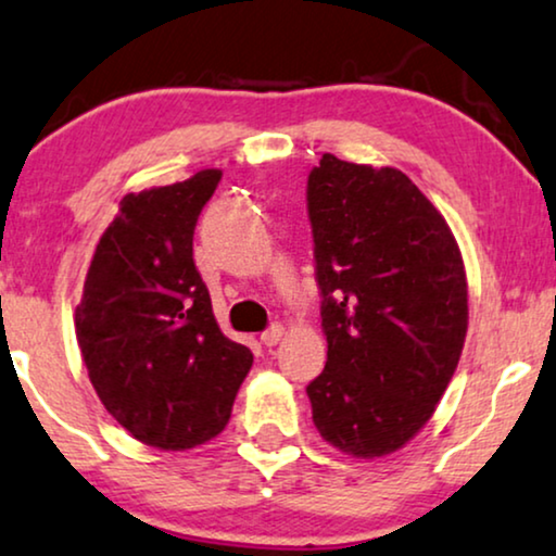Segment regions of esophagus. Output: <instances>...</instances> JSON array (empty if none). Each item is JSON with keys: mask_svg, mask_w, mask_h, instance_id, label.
<instances>
[{"mask_svg": "<svg viewBox=\"0 0 556 556\" xmlns=\"http://www.w3.org/2000/svg\"><path fill=\"white\" fill-rule=\"evenodd\" d=\"M280 337H283V324L276 321V324H270V327L263 331L261 340H263L265 348H273V344L280 342Z\"/></svg>", "mask_w": 556, "mask_h": 556, "instance_id": "esophagus-1", "label": "esophagus"}]
</instances>
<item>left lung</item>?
I'll use <instances>...</instances> for the list:
<instances>
[{"mask_svg": "<svg viewBox=\"0 0 556 556\" xmlns=\"http://www.w3.org/2000/svg\"><path fill=\"white\" fill-rule=\"evenodd\" d=\"M327 365L306 386L337 450L383 457L431 419L467 334V278L452 229L395 168L324 153L308 173Z\"/></svg>", "mask_w": 556, "mask_h": 556, "instance_id": "obj_1", "label": "left lung"}]
</instances>
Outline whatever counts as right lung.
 Segmentation results:
<instances>
[{
    "instance_id": "add662e5",
    "label": "right lung",
    "mask_w": 556,
    "mask_h": 556,
    "mask_svg": "<svg viewBox=\"0 0 556 556\" xmlns=\"http://www.w3.org/2000/svg\"><path fill=\"white\" fill-rule=\"evenodd\" d=\"M219 181L212 168L127 193L76 306V340L99 401L161 450L219 434L252 367V352L222 334L193 263V229Z\"/></svg>"
}]
</instances>
